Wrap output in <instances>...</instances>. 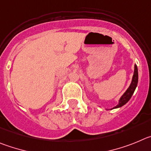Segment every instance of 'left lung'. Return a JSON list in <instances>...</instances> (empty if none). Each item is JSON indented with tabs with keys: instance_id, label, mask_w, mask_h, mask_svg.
Here are the masks:
<instances>
[{
	"instance_id": "1",
	"label": "left lung",
	"mask_w": 151,
	"mask_h": 151,
	"mask_svg": "<svg viewBox=\"0 0 151 151\" xmlns=\"http://www.w3.org/2000/svg\"><path fill=\"white\" fill-rule=\"evenodd\" d=\"M138 68H137L136 65H135V70H134V74H133L132 77V81L131 84H130L129 87L127 89V90L125 92L124 94L122 96V97L120 98L119 101V104L114 107V108H120L123 105H124L125 104L128 102L129 101V99H131L132 96L135 92V89L137 86V84H138ZM113 108V109H114Z\"/></svg>"
}]
</instances>
